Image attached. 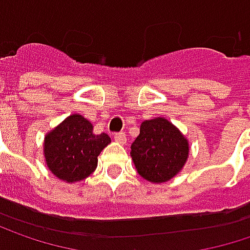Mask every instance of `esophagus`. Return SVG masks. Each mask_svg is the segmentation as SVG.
I'll use <instances>...</instances> for the list:
<instances>
[{
  "label": "esophagus",
  "mask_w": 250,
  "mask_h": 250,
  "mask_svg": "<svg viewBox=\"0 0 250 250\" xmlns=\"http://www.w3.org/2000/svg\"><path fill=\"white\" fill-rule=\"evenodd\" d=\"M114 139H116V142L120 143V145H125V142H127V137H125V133H116V134H114Z\"/></svg>",
  "instance_id": "esophagus-1"
}]
</instances>
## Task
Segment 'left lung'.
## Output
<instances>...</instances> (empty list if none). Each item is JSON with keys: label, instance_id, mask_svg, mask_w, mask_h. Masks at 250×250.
<instances>
[{"label": "left lung", "instance_id": "1", "mask_svg": "<svg viewBox=\"0 0 250 250\" xmlns=\"http://www.w3.org/2000/svg\"><path fill=\"white\" fill-rule=\"evenodd\" d=\"M188 137L165 117L145 120L133 142L130 156L137 173L150 183L169 182L185 167L189 157Z\"/></svg>", "mask_w": 250, "mask_h": 250}]
</instances>
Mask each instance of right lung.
<instances>
[{
	"mask_svg": "<svg viewBox=\"0 0 250 250\" xmlns=\"http://www.w3.org/2000/svg\"><path fill=\"white\" fill-rule=\"evenodd\" d=\"M110 143L108 134H96L93 125L76 113L45 134L42 143L44 162L60 180L77 183L96 170L99 154Z\"/></svg>",
	"mask_w": 250,
	"mask_h": 250,
	"instance_id": "1",
	"label": "right lung"
}]
</instances>
